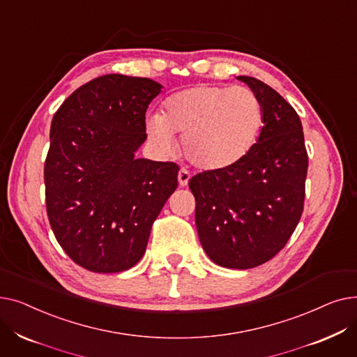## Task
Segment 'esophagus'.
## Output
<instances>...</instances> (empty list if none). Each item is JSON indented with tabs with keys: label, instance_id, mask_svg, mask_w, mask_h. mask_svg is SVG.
<instances>
[{
	"label": "esophagus",
	"instance_id": "1",
	"mask_svg": "<svg viewBox=\"0 0 357 357\" xmlns=\"http://www.w3.org/2000/svg\"><path fill=\"white\" fill-rule=\"evenodd\" d=\"M190 178H191L190 172L186 171V169H181L179 174H178V182H179V185H181V186H186V185H188V182H190Z\"/></svg>",
	"mask_w": 357,
	"mask_h": 357
}]
</instances>
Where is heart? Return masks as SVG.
I'll list each match as a JSON object with an SVG mask.
<instances>
[{
	"instance_id": "1",
	"label": "heart",
	"mask_w": 357,
	"mask_h": 357,
	"mask_svg": "<svg viewBox=\"0 0 357 357\" xmlns=\"http://www.w3.org/2000/svg\"><path fill=\"white\" fill-rule=\"evenodd\" d=\"M264 126V105L245 86L199 84L175 92L163 114L146 120L147 136L159 152L172 153L175 136L185 158L201 171H226L245 159Z\"/></svg>"
}]
</instances>
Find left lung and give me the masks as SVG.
<instances>
[{
  "label": "left lung",
  "instance_id": "obj_1",
  "mask_svg": "<svg viewBox=\"0 0 357 357\" xmlns=\"http://www.w3.org/2000/svg\"><path fill=\"white\" fill-rule=\"evenodd\" d=\"M246 82L264 105V127L236 166L190 179L199 241L214 264L250 269L285 248L304 211L308 155L296 111L269 85Z\"/></svg>",
  "mask_w": 357,
  "mask_h": 357
}]
</instances>
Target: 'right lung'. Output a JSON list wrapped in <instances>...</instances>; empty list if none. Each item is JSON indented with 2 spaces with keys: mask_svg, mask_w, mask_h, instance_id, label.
<instances>
[{
  "mask_svg": "<svg viewBox=\"0 0 357 357\" xmlns=\"http://www.w3.org/2000/svg\"><path fill=\"white\" fill-rule=\"evenodd\" d=\"M160 88L149 78L102 75L54 112L45 162L46 211L61 248L86 271L135 266L176 190V163L135 158L147 137L146 109Z\"/></svg>",
  "mask_w": 357,
  "mask_h": 357,
  "instance_id": "1",
  "label": "right lung"
}]
</instances>
